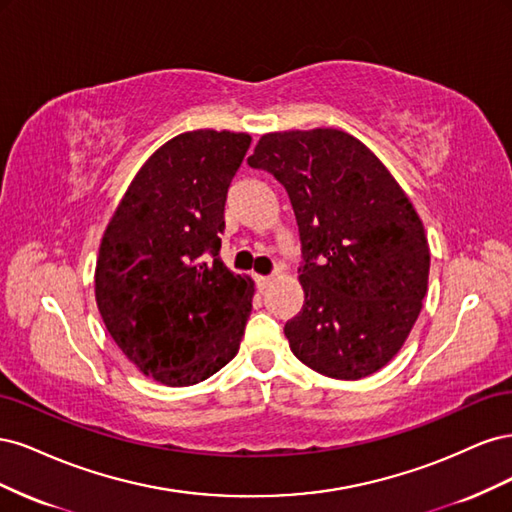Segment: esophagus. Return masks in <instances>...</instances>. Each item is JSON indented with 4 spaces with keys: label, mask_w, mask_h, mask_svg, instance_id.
Instances as JSON below:
<instances>
[{
    "label": "esophagus",
    "mask_w": 512,
    "mask_h": 512,
    "mask_svg": "<svg viewBox=\"0 0 512 512\" xmlns=\"http://www.w3.org/2000/svg\"><path fill=\"white\" fill-rule=\"evenodd\" d=\"M254 282L258 286V290L262 292L269 284H271V275H254Z\"/></svg>",
    "instance_id": "1"
}]
</instances>
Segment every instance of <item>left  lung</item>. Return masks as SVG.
Listing matches in <instances>:
<instances>
[{
  "instance_id": "8db88e82",
  "label": "left lung",
  "mask_w": 512,
  "mask_h": 512,
  "mask_svg": "<svg viewBox=\"0 0 512 512\" xmlns=\"http://www.w3.org/2000/svg\"><path fill=\"white\" fill-rule=\"evenodd\" d=\"M247 164L284 185L299 226L305 301L284 327L290 350L337 380L382 369L427 292L429 245L408 196L361 141L333 128L265 134Z\"/></svg>"
}]
</instances>
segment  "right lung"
<instances>
[{"label":"right lung","mask_w":512,"mask_h":512,"mask_svg":"<svg viewBox=\"0 0 512 512\" xmlns=\"http://www.w3.org/2000/svg\"><path fill=\"white\" fill-rule=\"evenodd\" d=\"M250 143L226 130L175 136L138 170L102 237L100 316L121 352L166 386L203 382L239 352L254 282L226 269L220 235Z\"/></svg>","instance_id":"1"}]
</instances>
